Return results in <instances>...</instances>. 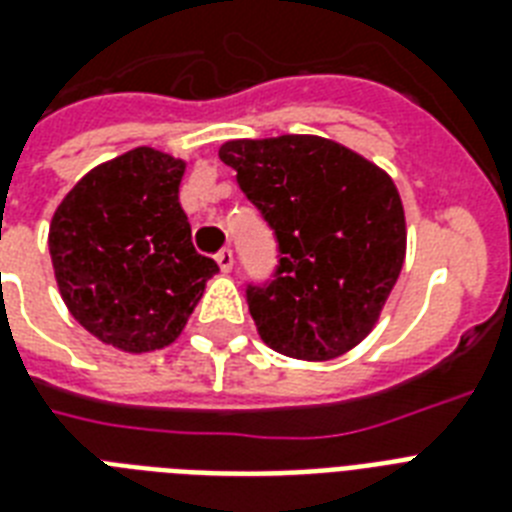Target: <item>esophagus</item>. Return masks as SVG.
<instances>
[{
	"instance_id": "esophagus-1",
	"label": "esophagus",
	"mask_w": 512,
	"mask_h": 512,
	"mask_svg": "<svg viewBox=\"0 0 512 512\" xmlns=\"http://www.w3.org/2000/svg\"><path fill=\"white\" fill-rule=\"evenodd\" d=\"M217 265H220V271L223 273H231L233 271V252L231 249H220L215 255Z\"/></svg>"
}]
</instances>
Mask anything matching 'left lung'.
<instances>
[{"label": "left lung", "mask_w": 512, "mask_h": 512, "mask_svg": "<svg viewBox=\"0 0 512 512\" xmlns=\"http://www.w3.org/2000/svg\"><path fill=\"white\" fill-rule=\"evenodd\" d=\"M217 154L279 239L276 279L247 289L260 340L300 361H329L356 348L404 268L396 183L319 135L228 140Z\"/></svg>", "instance_id": "8db88e82"}]
</instances>
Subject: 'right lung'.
I'll list each match as a JSON object with an SVG mask.
<instances>
[{"instance_id":"right-lung-1","label":"right lung","mask_w":512,"mask_h":512,"mask_svg":"<svg viewBox=\"0 0 512 512\" xmlns=\"http://www.w3.org/2000/svg\"><path fill=\"white\" fill-rule=\"evenodd\" d=\"M185 162L151 146L90 170L55 209L50 257L60 297L90 335L124 353L180 337L215 276L180 207Z\"/></svg>"}]
</instances>
